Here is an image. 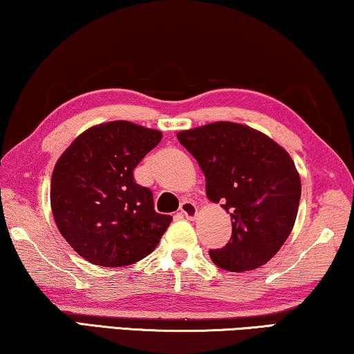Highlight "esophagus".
Returning <instances> with one entry per match:
<instances>
[{"label":"esophagus","instance_id":"obj_1","mask_svg":"<svg viewBox=\"0 0 354 354\" xmlns=\"http://www.w3.org/2000/svg\"><path fill=\"white\" fill-rule=\"evenodd\" d=\"M179 211H181V214L187 219H195V218H197V214H198V209H197V207H195V203L189 202V200H186V202L181 203Z\"/></svg>","mask_w":354,"mask_h":354}]
</instances>
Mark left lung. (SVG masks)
I'll return each instance as SVG.
<instances>
[{"instance_id": "left-lung-1", "label": "left lung", "mask_w": 354, "mask_h": 354, "mask_svg": "<svg viewBox=\"0 0 354 354\" xmlns=\"http://www.w3.org/2000/svg\"><path fill=\"white\" fill-rule=\"evenodd\" d=\"M194 156L211 202L232 218V236L209 250L216 266L248 272L267 263L291 234L300 202V176L286 149L248 125L213 122L179 131Z\"/></svg>"}]
</instances>
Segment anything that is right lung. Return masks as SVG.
<instances>
[{
    "instance_id": "1",
    "label": "right lung",
    "mask_w": 354,
    "mask_h": 354,
    "mask_svg": "<svg viewBox=\"0 0 354 354\" xmlns=\"http://www.w3.org/2000/svg\"><path fill=\"white\" fill-rule=\"evenodd\" d=\"M162 131L129 120L91 127L57 160L50 179L55 224L79 256L102 267L130 266L151 254L171 223L133 170Z\"/></svg>"
}]
</instances>
